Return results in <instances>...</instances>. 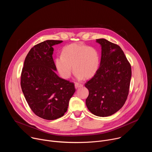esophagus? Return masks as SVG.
<instances>
[{"instance_id": "esophagus-1", "label": "esophagus", "mask_w": 152, "mask_h": 152, "mask_svg": "<svg viewBox=\"0 0 152 152\" xmlns=\"http://www.w3.org/2000/svg\"><path fill=\"white\" fill-rule=\"evenodd\" d=\"M75 88H78L82 87V86H83V85L81 84V83H75Z\"/></svg>"}]
</instances>
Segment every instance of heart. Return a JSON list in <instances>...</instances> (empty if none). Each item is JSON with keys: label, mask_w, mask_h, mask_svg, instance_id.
<instances>
[{"label": "heart", "mask_w": 152, "mask_h": 152, "mask_svg": "<svg viewBox=\"0 0 152 152\" xmlns=\"http://www.w3.org/2000/svg\"><path fill=\"white\" fill-rule=\"evenodd\" d=\"M100 58L98 50L80 43H72L65 46L62 55L55 59L58 72L64 79H69L73 72L77 79H89L97 72Z\"/></svg>", "instance_id": "1"}]
</instances>
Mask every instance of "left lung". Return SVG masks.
Returning a JSON list of instances; mask_svg holds the SVG:
<instances>
[{
    "instance_id": "8db88e82",
    "label": "left lung",
    "mask_w": 152,
    "mask_h": 152,
    "mask_svg": "<svg viewBox=\"0 0 152 152\" xmlns=\"http://www.w3.org/2000/svg\"><path fill=\"white\" fill-rule=\"evenodd\" d=\"M102 47L99 69L85 84L89 91L88 110L99 117L110 116L123 107L127 98L132 76L131 64L117 45L97 39Z\"/></svg>"
}]
</instances>
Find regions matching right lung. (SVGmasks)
<instances>
[{
    "mask_svg": "<svg viewBox=\"0 0 152 152\" xmlns=\"http://www.w3.org/2000/svg\"><path fill=\"white\" fill-rule=\"evenodd\" d=\"M61 40H46L28 53L21 74V87L34 113L45 120L61 117L67 111L76 89L73 82L59 77L53 59V46Z\"/></svg>",
    "mask_w": 152,
    "mask_h": 152,
    "instance_id": "obj_1",
    "label": "right lung"
}]
</instances>
